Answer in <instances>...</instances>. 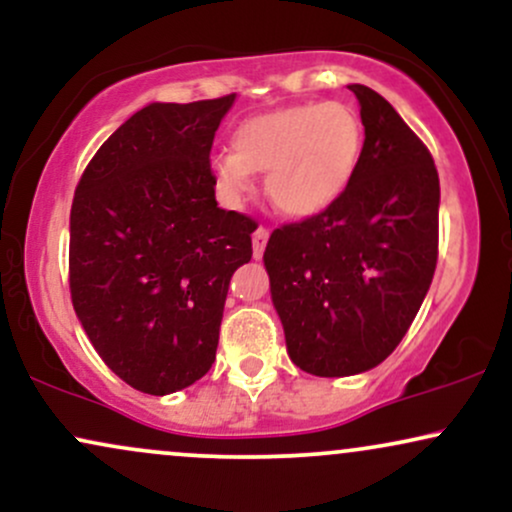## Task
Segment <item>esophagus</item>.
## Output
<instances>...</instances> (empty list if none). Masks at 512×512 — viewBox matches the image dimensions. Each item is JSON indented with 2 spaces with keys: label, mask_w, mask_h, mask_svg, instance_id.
<instances>
[{
  "label": "esophagus",
  "mask_w": 512,
  "mask_h": 512,
  "mask_svg": "<svg viewBox=\"0 0 512 512\" xmlns=\"http://www.w3.org/2000/svg\"><path fill=\"white\" fill-rule=\"evenodd\" d=\"M267 240H269V228L260 226L255 233H252V255H255V260H260V257L264 255Z\"/></svg>",
  "instance_id": "1"
}]
</instances>
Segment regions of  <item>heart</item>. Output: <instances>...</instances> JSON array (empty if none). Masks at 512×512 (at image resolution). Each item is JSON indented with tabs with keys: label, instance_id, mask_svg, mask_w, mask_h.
I'll list each match as a JSON object with an SVG mask.
<instances>
[{
	"label": "heart",
	"instance_id": "1",
	"mask_svg": "<svg viewBox=\"0 0 512 512\" xmlns=\"http://www.w3.org/2000/svg\"><path fill=\"white\" fill-rule=\"evenodd\" d=\"M363 154V122L339 101L303 103L250 117L233 134V151L211 161L228 199L252 190L267 173V195L281 214L310 219L349 190Z\"/></svg>",
	"mask_w": 512,
	"mask_h": 512
}]
</instances>
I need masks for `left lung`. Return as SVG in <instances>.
Returning a JSON list of instances; mask_svg holds the SVG:
<instances>
[{"label":"left lung","instance_id":"left-lung-1","mask_svg":"<svg viewBox=\"0 0 512 512\" xmlns=\"http://www.w3.org/2000/svg\"><path fill=\"white\" fill-rule=\"evenodd\" d=\"M349 88L366 129L349 190L322 214L274 228L264 250L291 361L320 378L383 363L419 313L438 262L431 151L380 93Z\"/></svg>","mask_w":512,"mask_h":512}]
</instances>
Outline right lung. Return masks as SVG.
<instances>
[{
  "instance_id": "add662e5",
  "label": "right lung",
  "mask_w": 512,
  "mask_h": 512,
  "mask_svg": "<svg viewBox=\"0 0 512 512\" xmlns=\"http://www.w3.org/2000/svg\"><path fill=\"white\" fill-rule=\"evenodd\" d=\"M233 98L146 105L76 185V317L105 366L146 395L182 390L211 368L231 276L252 257L257 221L219 209L209 163Z\"/></svg>"
}]
</instances>
